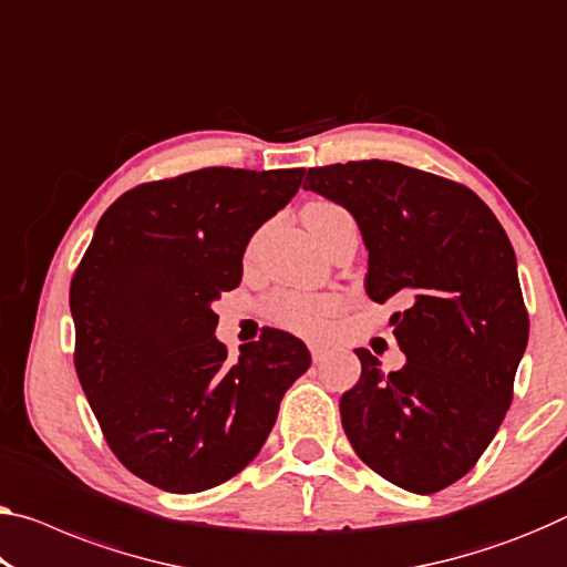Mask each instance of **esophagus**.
Returning <instances> with one entry per match:
<instances>
[{
	"mask_svg": "<svg viewBox=\"0 0 567 567\" xmlns=\"http://www.w3.org/2000/svg\"><path fill=\"white\" fill-rule=\"evenodd\" d=\"M309 350H311V360H313V362L327 360V354H329V347H324V344H311Z\"/></svg>",
	"mask_w": 567,
	"mask_h": 567,
	"instance_id": "1",
	"label": "esophagus"
}]
</instances>
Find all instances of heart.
<instances>
[{"label": "heart", "mask_w": 567, "mask_h": 567, "mask_svg": "<svg viewBox=\"0 0 567 567\" xmlns=\"http://www.w3.org/2000/svg\"><path fill=\"white\" fill-rule=\"evenodd\" d=\"M347 210L334 203H309L303 207V225H307L311 235H319L327 225L337 220H344ZM339 309V301L332 296H301V293H278L276 299L268 301V317L276 324H281L291 332L299 334H319L324 332L329 319L334 317Z\"/></svg>", "instance_id": "heart-1"}]
</instances>
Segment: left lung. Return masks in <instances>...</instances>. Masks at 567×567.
Wrapping results in <instances>:
<instances>
[{
  "instance_id": "left-lung-1",
  "label": "left lung",
  "mask_w": 567,
  "mask_h": 567,
  "mask_svg": "<svg viewBox=\"0 0 567 567\" xmlns=\"http://www.w3.org/2000/svg\"><path fill=\"white\" fill-rule=\"evenodd\" d=\"M303 189L360 225L370 299L405 303L390 317L403 368L385 374L378 357L354 350L360 382L339 400L347 439L400 489L439 492L492 443L527 347L507 233L468 187L398 162L313 167Z\"/></svg>"
}]
</instances>
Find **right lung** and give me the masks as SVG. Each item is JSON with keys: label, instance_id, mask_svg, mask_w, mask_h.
I'll use <instances>...</instances> for the list:
<instances>
[{"label": "right lung", "instance_id": "1", "mask_svg": "<svg viewBox=\"0 0 567 567\" xmlns=\"http://www.w3.org/2000/svg\"><path fill=\"white\" fill-rule=\"evenodd\" d=\"M301 179L207 167L128 189L95 225L71 284L75 372L113 454L164 492L213 489L248 466L309 370L307 344L281 329L230 360L213 311Z\"/></svg>", "mask_w": 567, "mask_h": 567}]
</instances>
